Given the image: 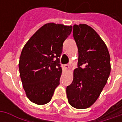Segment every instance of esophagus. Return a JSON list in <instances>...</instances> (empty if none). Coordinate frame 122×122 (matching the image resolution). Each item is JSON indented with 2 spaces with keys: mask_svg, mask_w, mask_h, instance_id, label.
Returning a JSON list of instances; mask_svg holds the SVG:
<instances>
[{
  "mask_svg": "<svg viewBox=\"0 0 122 122\" xmlns=\"http://www.w3.org/2000/svg\"><path fill=\"white\" fill-rule=\"evenodd\" d=\"M64 67H65V69H66V70H69V69H70V65H68V64L65 65H64Z\"/></svg>",
  "mask_w": 122,
  "mask_h": 122,
  "instance_id": "esophagus-1",
  "label": "esophagus"
}]
</instances>
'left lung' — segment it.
<instances>
[{
  "label": "left lung",
  "instance_id": "left-lung-1",
  "mask_svg": "<svg viewBox=\"0 0 122 122\" xmlns=\"http://www.w3.org/2000/svg\"><path fill=\"white\" fill-rule=\"evenodd\" d=\"M73 36L78 49V68L66 87L69 104L77 109L90 107L107 82L111 70L107 46L95 30L86 24L74 25Z\"/></svg>",
  "mask_w": 122,
  "mask_h": 122
}]
</instances>
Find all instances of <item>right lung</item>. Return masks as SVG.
Listing matches in <instances>:
<instances>
[{
  "label": "right lung",
  "mask_w": 122,
  "mask_h": 122,
  "mask_svg": "<svg viewBox=\"0 0 122 122\" xmlns=\"http://www.w3.org/2000/svg\"><path fill=\"white\" fill-rule=\"evenodd\" d=\"M71 25L48 23L38 29L23 48L19 70L25 94L32 102L47 104L59 84V57Z\"/></svg>",
  "instance_id": "right-lung-1"
}]
</instances>
